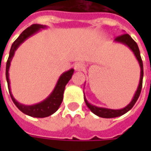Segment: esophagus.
<instances>
[{
	"label": "esophagus",
	"mask_w": 151,
	"mask_h": 151,
	"mask_svg": "<svg viewBox=\"0 0 151 151\" xmlns=\"http://www.w3.org/2000/svg\"><path fill=\"white\" fill-rule=\"evenodd\" d=\"M84 69H85V66L82 63L78 62L74 65V69L76 71H82Z\"/></svg>",
	"instance_id": "1"
}]
</instances>
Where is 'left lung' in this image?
<instances>
[{"instance_id":"left-lung-1","label":"left lung","mask_w":151,"mask_h":151,"mask_svg":"<svg viewBox=\"0 0 151 151\" xmlns=\"http://www.w3.org/2000/svg\"><path fill=\"white\" fill-rule=\"evenodd\" d=\"M115 42L116 43H123L124 45H126L128 47H129L130 50L132 51L134 54V56H136L137 61L139 63L140 69H141V73H140V81H139V85L137 89L136 92L134 94L133 99L131 100L129 104L127 105L126 107H124V108L121 109H110V108H100V107H97L95 105H92L91 104H90L86 99L85 95H84V100L86 106L88 107L89 109L95 114L96 116H98L102 118H114V117L120 116L124 114H125L126 112L129 111L131 108H133V105L135 104V103L137 100V99L139 97L140 94H141V91H142V79H143V64L142 58H141V55H140V51L138 48V46L137 43L134 40L131 38L129 35L128 34H123L120 35V36H117L115 40Z\"/></svg>"}]
</instances>
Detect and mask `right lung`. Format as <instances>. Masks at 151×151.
Here are the masks:
<instances>
[{
    "instance_id": "add662e5",
    "label": "right lung",
    "mask_w": 151,
    "mask_h": 151,
    "mask_svg": "<svg viewBox=\"0 0 151 151\" xmlns=\"http://www.w3.org/2000/svg\"><path fill=\"white\" fill-rule=\"evenodd\" d=\"M47 26H43V25L33 24L31 25V27L27 28L25 31H22V33L18 36V39L15 40L12 44L11 48L9 51V56L8 60L6 63V70H5V76H6V80H7V83H8L9 95L11 96L12 100L14 103L16 107L22 112H23L26 115H28V116L32 117H37V118H43V117L49 116L58 110V108L62 103L63 95H64L65 86L72 78L74 69H71L68 71H66V72L63 73L60 76L55 88L52 91V92L50 94L49 96H47V98L45 99L42 102L33 105L22 104L18 103L14 98V96L11 93V89H10V82H9V69L12 59L14 56L15 52L18 49V47L20 46L25 40H27L29 37H31V35L37 33L38 31H40L41 29H44Z\"/></svg>"
}]
</instances>
